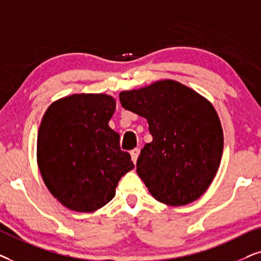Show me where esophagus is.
<instances>
[{"label": "esophagus", "mask_w": 261, "mask_h": 261, "mask_svg": "<svg viewBox=\"0 0 261 261\" xmlns=\"http://www.w3.org/2000/svg\"><path fill=\"white\" fill-rule=\"evenodd\" d=\"M130 155H131V160H133L134 163L137 162V159L138 156H140V149L138 148H135L134 150L130 151Z\"/></svg>", "instance_id": "obj_1"}]
</instances>
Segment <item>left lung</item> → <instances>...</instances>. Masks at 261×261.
I'll return each instance as SVG.
<instances>
[{
  "label": "left lung",
  "instance_id": "8db88e82",
  "mask_svg": "<svg viewBox=\"0 0 261 261\" xmlns=\"http://www.w3.org/2000/svg\"><path fill=\"white\" fill-rule=\"evenodd\" d=\"M119 99L149 124L152 141L141 150L136 171L149 193L171 206L205 193L223 152V130L213 103L174 80L124 90Z\"/></svg>",
  "mask_w": 261,
  "mask_h": 261
}]
</instances>
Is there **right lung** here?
Here are the masks:
<instances>
[{
    "mask_svg": "<svg viewBox=\"0 0 261 261\" xmlns=\"http://www.w3.org/2000/svg\"><path fill=\"white\" fill-rule=\"evenodd\" d=\"M116 99L71 94L56 100L41 119L37 163L52 196L68 209L93 213L116 196L120 178L134 169L121 151L119 134L109 126Z\"/></svg>",
    "mask_w": 261,
    "mask_h": 261,
    "instance_id": "right-lung-1",
    "label": "right lung"
}]
</instances>
